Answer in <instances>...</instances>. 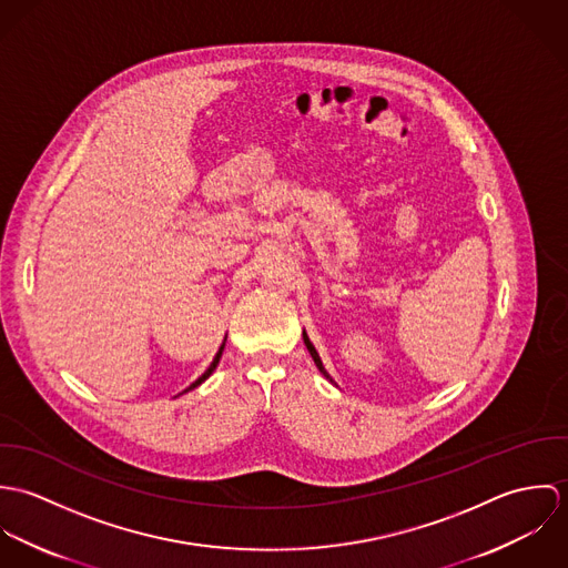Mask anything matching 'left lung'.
Returning <instances> with one entry per match:
<instances>
[{"instance_id": "obj_1", "label": "left lung", "mask_w": 568, "mask_h": 568, "mask_svg": "<svg viewBox=\"0 0 568 568\" xmlns=\"http://www.w3.org/2000/svg\"><path fill=\"white\" fill-rule=\"evenodd\" d=\"M304 343H306V347H308V352H311V356H313V361H315V365H317V367H320V372H322V374H324L325 378H327V381H329V383H334V381H332V378H329V374H327V372H325L324 363H322V358H320V354H317V349H315V345H313V343H311V338H308V334H306V332H304Z\"/></svg>"}]
</instances>
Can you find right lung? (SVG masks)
Returning a JSON list of instances; mask_svg holds the SVG:
<instances>
[{"instance_id": "right-lung-1", "label": "right lung", "mask_w": 568, "mask_h": 568, "mask_svg": "<svg viewBox=\"0 0 568 568\" xmlns=\"http://www.w3.org/2000/svg\"><path fill=\"white\" fill-rule=\"evenodd\" d=\"M225 341H227V338H225ZM225 341H223V345H221V347H219V352H216V356H214V361H212V365H210V367H207V369H205V374H203V376H199V378H196V381H194V383H192V385H190V387H187V389H185V392H190V389H194V387H199V385H201V383H203V381H207V378H210V376H212V372H214V369H216V365H219V361H221V356H223V349H225Z\"/></svg>"}]
</instances>
